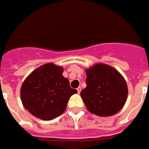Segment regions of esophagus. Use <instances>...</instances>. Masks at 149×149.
I'll return each mask as SVG.
<instances>
[{"mask_svg":"<svg viewBox=\"0 0 149 149\" xmlns=\"http://www.w3.org/2000/svg\"><path fill=\"white\" fill-rule=\"evenodd\" d=\"M77 90V91H78V93H79L81 92V87H80V86H79V87H78Z\"/></svg>","mask_w":149,"mask_h":149,"instance_id":"esophagus-1","label":"esophagus"}]
</instances>
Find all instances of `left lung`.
<instances>
[{"label": "left lung", "mask_w": 149, "mask_h": 149, "mask_svg": "<svg viewBox=\"0 0 149 149\" xmlns=\"http://www.w3.org/2000/svg\"><path fill=\"white\" fill-rule=\"evenodd\" d=\"M86 87L80 92L91 113L108 117L121 110L127 97L125 79L110 65L97 64L86 70Z\"/></svg>", "instance_id": "8db88e82"}]
</instances>
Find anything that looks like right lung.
Instances as JSON below:
<instances>
[{"instance_id":"obj_1","label":"right lung","mask_w":149,"mask_h":149,"mask_svg":"<svg viewBox=\"0 0 149 149\" xmlns=\"http://www.w3.org/2000/svg\"><path fill=\"white\" fill-rule=\"evenodd\" d=\"M63 68L48 63L34 70L24 81L21 98L24 108L42 120L57 118L65 111L70 97L77 93L63 76Z\"/></svg>"}]
</instances>
